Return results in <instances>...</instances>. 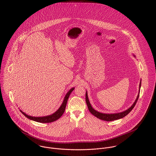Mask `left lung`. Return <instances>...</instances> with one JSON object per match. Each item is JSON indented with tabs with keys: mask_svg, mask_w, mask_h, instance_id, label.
Returning a JSON list of instances; mask_svg holds the SVG:
<instances>
[{
	"mask_svg": "<svg viewBox=\"0 0 156 156\" xmlns=\"http://www.w3.org/2000/svg\"><path fill=\"white\" fill-rule=\"evenodd\" d=\"M134 57H136L135 55H133ZM140 86H141V80L139 83V93L138 95L137 96V98L136 99V100L134 101L133 104L132 105L131 107H130V108H129L128 109H127L125 111L121 112L119 113H103L101 112L97 111H95L94 109H93V108L92 107L90 102H89V99H88V92L87 91L86 92V102H87V105L88 106V108L89 109V112L95 116H96L97 118L104 120V121H114V120H116V119H119L121 118H124V116H126V115H127L130 112L132 111V110L134 108V107L135 106L136 102L139 98V93H140Z\"/></svg>",
	"mask_w": 156,
	"mask_h": 156,
	"instance_id": "obj_1",
	"label": "left lung"
}]
</instances>
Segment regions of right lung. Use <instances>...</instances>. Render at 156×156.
<instances>
[{
  "mask_svg": "<svg viewBox=\"0 0 156 156\" xmlns=\"http://www.w3.org/2000/svg\"><path fill=\"white\" fill-rule=\"evenodd\" d=\"M74 89V87L72 88L69 90V91L67 92V94L66 95L63 102L62 103V105H61V106L59 107V108L55 112V113H53L51 115H47L45 116H38V117H35V116H29L27 114H26L24 112L22 111L21 110H20V111L28 119L38 122H41V123H49V122H51L53 121H56L57 119H58L64 113L65 110H66V105H67V101L68 99V97L70 95V94L71 93V92Z\"/></svg>",
  "mask_w": 156,
  "mask_h": 156,
  "instance_id": "right-lung-1",
  "label": "right lung"
}]
</instances>
